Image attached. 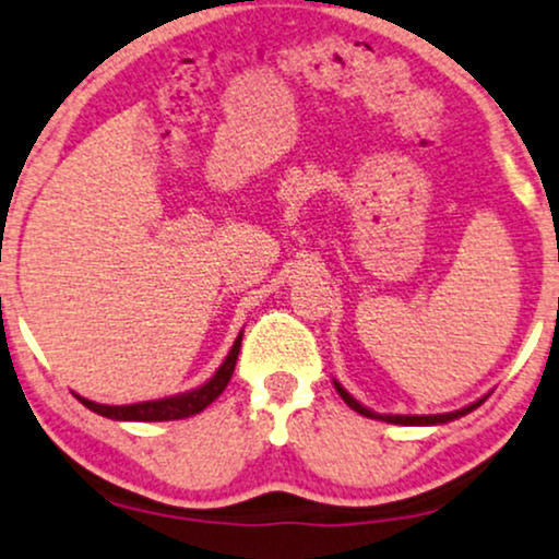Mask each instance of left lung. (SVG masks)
<instances>
[{"instance_id":"obj_1","label":"left lung","mask_w":559,"mask_h":559,"mask_svg":"<svg viewBox=\"0 0 559 559\" xmlns=\"http://www.w3.org/2000/svg\"><path fill=\"white\" fill-rule=\"evenodd\" d=\"M335 390H338L341 393V399H344L348 406L354 408V412H359L361 416H369V419H382V421H390V425H445V421H453V419H459V416H463V414H468V412H474L476 406H481V401H476V403H472V406H466V408H461V412H450V414H432V416H399V414H374V412H369V408H365L361 406V403H356L352 395L346 393L344 388L338 385V382H335Z\"/></svg>"}]
</instances>
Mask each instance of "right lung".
Wrapping results in <instances>:
<instances>
[{"mask_svg":"<svg viewBox=\"0 0 559 559\" xmlns=\"http://www.w3.org/2000/svg\"><path fill=\"white\" fill-rule=\"evenodd\" d=\"M241 346V335L234 341L231 352H228L226 361L218 367V372L213 374L211 380L205 382L203 388L190 390V393L171 395V399L160 401H145V403H132V406H104V403H93L87 399H80L85 408L96 412L106 419H119V421H171V419H187V416L200 414L203 408L211 406V403L224 393L228 380H231L234 367H237V356Z\"/></svg>","mask_w":559,"mask_h":559,"instance_id":"right-lung-1","label":"right lung"}]
</instances>
